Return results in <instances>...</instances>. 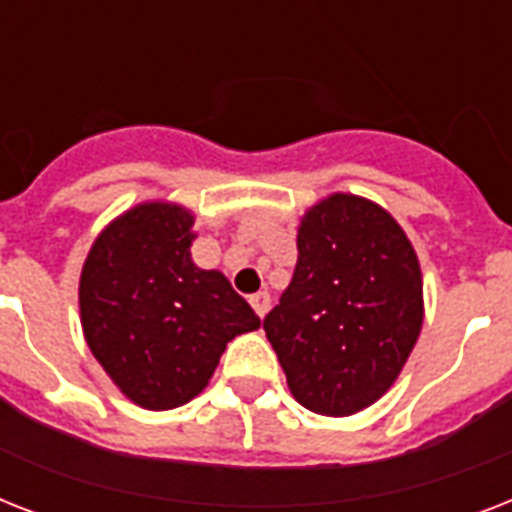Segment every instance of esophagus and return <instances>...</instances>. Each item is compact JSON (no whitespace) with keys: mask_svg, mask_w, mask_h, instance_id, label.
Returning <instances> with one entry per match:
<instances>
[{"mask_svg":"<svg viewBox=\"0 0 512 512\" xmlns=\"http://www.w3.org/2000/svg\"><path fill=\"white\" fill-rule=\"evenodd\" d=\"M249 303H252V308H255V313L263 319L265 313H268V308H271V295L268 292H257V295L249 297Z\"/></svg>","mask_w":512,"mask_h":512,"instance_id":"esophagus-1","label":"esophagus"}]
</instances>
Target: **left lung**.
<instances>
[{
    "label": "left lung",
    "mask_w": 512,
    "mask_h": 512,
    "mask_svg": "<svg viewBox=\"0 0 512 512\" xmlns=\"http://www.w3.org/2000/svg\"><path fill=\"white\" fill-rule=\"evenodd\" d=\"M263 329L305 409L348 417L374 404L422 329L420 263L401 225L348 193L305 212L295 273Z\"/></svg>",
    "instance_id": "obj_1"
}]
</instances>
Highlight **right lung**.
Wrapping results in <instances>:
<instances>
[{
	"label": "right lung",
	"instance_id": "obj_1",
	"mask_svg": "<svg viewBox=\"0 0 512 512\" xmlns=\"http://www.w3.org/2000/svg\"><path fill=\"white\" fill-rule=\"evenodd\" d=\"M193 217L140 204L92 244L79 308L92 356L143 409H175L207 388L225 345L260 327L220 271L191 260Z\"/></svg>",
	"mask_w": 512,
	"mask_h": 512
}]
</instances>
